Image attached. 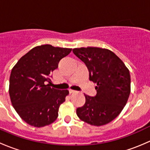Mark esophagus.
I'll return each instance as SVG.
<instances>
[{
  "instance_id": "1",
  "label": "esophagus",
  "mask_w": 150,
  "mask_h": 150,
  "mask_svg": "<svg viewBox=\"0 0 150 150\" xmlns=\"http://www.w3.org/2000/svg\"><path fill=\"white\" fill-rule=\"evenodd\" d=\"M69 93H75V92H76V91L72 90V89H69Z\"/></svg>"
}]
</instances>
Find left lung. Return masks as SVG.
Returning a JSON list of instances; mask_svg holds the SVG:
<instances>
[{
    "label": "left lung",
    "instance_id": "left-lung-1",
    "mask_svg": "<svg viewBox=\"0 0 150 150\" xmlns=\"http://www.w3.org/2000/svg\"><path fill=\"white\" fill-rule=\"evenodd\" d=\"M72 51L86 64L90 81L97 85L96 96L84 94L86 103L77 109V115L91 125H106L118 116L127 103L131 92L129 70L107 48L83 47Z\"/></svg>",
    "mask_w": 150,
    "mask_h": 150
}]
</instances>
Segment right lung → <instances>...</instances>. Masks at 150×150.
<instances>
[{
  "label": "right lung",
  "instance_id": "obj_1",
  "mask_svg": "<svg viewBox=\"0 0 150 150\" xmlns=\"http://www.w3.org/2000/svg\"><path fill=\"white\" fill-rule=\"evenodd\" d=\"M72 48L46 44L32 48L12 69L9 96L21 118L32 126L50 125L57 120L59 106L69 94L68 90L50 87L51 72Z\"/></svg>",
  "mask_w": 150,
  "mask_h": 150
}]
</instances>
